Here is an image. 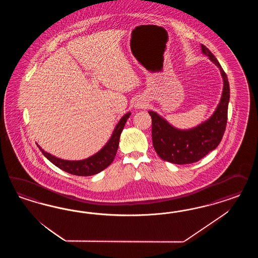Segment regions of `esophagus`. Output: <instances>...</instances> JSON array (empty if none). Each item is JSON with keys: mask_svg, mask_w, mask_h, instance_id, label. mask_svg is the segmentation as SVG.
Wrapping results in <instances>:
<instances>
[{"mask_svg": "<svg viewBox=\"0 0 258 258\" xmlns=\"http://www.w3.org/2000/svg\"><path fill=\"white\" fill-rule=\"evenodd\" d=\"M136 107H137L138 109H142V108H144V107H145V105H144L143 103H138V104L136 105Z\"/></svg>", "mask_w": 258, "mask_h": 258, "instance_id": "esophagus-1", "label": "esophagus"}]
</instances>
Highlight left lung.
Here are the masks:
<instances>
[{"label": "left lung", "mask_w": 258, "mask_h": 258, "mask_svg": "<svg viewBox=\"0 0 258 258\" xmlns=\"http://www.w3.org/2000/svg\"><path fill=\"white\" fill-rule=\"evenodd\" d=\"M202 51L219 67L223 78L222 95L211 117L193 128L179 130L156 112L149 111L152 119L151 133L154 149L160 158L172 164H187L200 161L219 146L226 128L230 100L228 78L210 50L202 44Z\"/></svg>", "instance_id": "obj_1"}]
</instances>
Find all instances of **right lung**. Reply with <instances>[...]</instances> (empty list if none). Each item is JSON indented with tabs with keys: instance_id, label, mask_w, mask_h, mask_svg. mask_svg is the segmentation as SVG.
Instances as JSON below:
<instances>
[{
	"instance_id": "obj_1",
	"label": "right lung",
	"mask_w": 258,
	"mask_h": 258,
	"mask_svg": "<svg viewBox=\"0 0 258 258\" xmlns=\"http://www.w3.org/2000/svg\"><path fill=\"white\" fill-rule=\"evenodd\" d=\"M130 115H131V112H127L120 119V121L118 122L117 125L112 133L110 139L106 144V146L100 151H98L93 156L87 158L85 160H81V161L62 160L51 155L50 153H47L46 151L41 149L39 145L38 147L40 149L41 153L46 157L52 164H55V166H57L58 168L62 169L63 171L68 172L70 174L77 175V176H92L104 170L112 163L117 152L120 135Z\"/></svg>"
}]
</instances>
